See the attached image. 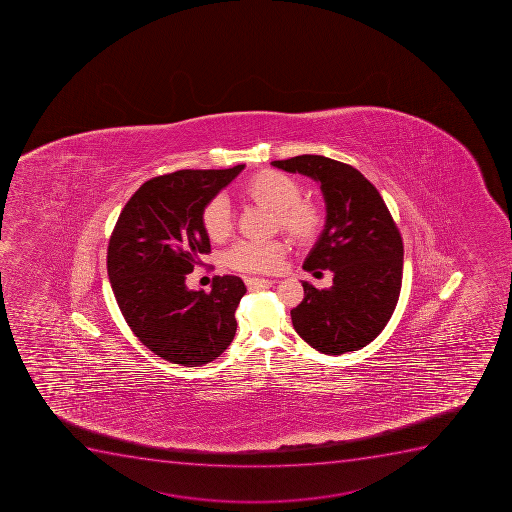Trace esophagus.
<instances>
[{"mask_svg":"<svg viewBox=\"0 0 512 512\" xmlns=\"http://www.w3.org/2000/svg\"><path fill=\"white\" fill-rule=\"evenodd\" d=\"M248 289H269L272 285L277 284L275 279H259V277H248L245 279Z\"/></svg>","mask_w":512,"mask_h":512,"instance_id":"1","label":"esophagus"}]
</instances>
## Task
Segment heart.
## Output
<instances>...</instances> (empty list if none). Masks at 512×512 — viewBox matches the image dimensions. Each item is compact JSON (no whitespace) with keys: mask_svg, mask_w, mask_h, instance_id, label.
<instances>
[{"mask_svg":"<svg viewBox=\"0 0 512 512\" xmlns=\"http://www.w3.org/2000/svg\"><path fill=\"white\" fill-rule=\"evenodd\" d=\"M243 192L253 202L277 212V222L282 232L287 233L300 245L314 242L322 225L324 210L312 198H302V185L287 173L265 170L248 180ZM203 230L212 242H223L232 233L233 222L230 203L223 195L213 197L203 207ZM287 253V243L274 240H252L235 245L228 260L235 269L243 272H275Z\"/></svg>","mask_w":512,"mask_h":512,"instance_id":"obj_1","label":"heart"}]
</instances>
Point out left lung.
<instances>
[{
    "label": "left lung",
    "instance_id": "left-lung-1",
    "mask_svg": "<svg viewBox=\"0 0 512 512\" xmlns=\"http://www.w3.org/2000/svg\"><path fill=\"white\" fill-rule=\"evenodd\" d=\"M272 165L320 183L327 207L324 232L304 270H332L334 284L319 290L302 282L304 300L290 312L295 332L322 354L362 349L384 330L399 300L404 264L399 228L377 188L347 163L300 155Z\"/></svg>",
    "mask_w": 512,
    "mask_h": 512
}]
</instances>
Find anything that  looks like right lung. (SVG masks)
<instances>
[{
    "label": "right lung",
    "mask_w": 512,
    "mask_h": 512,
    "mask_svg": "<svg viewBox=\"0 0 512 512\" xmlns=\"http://www.w3.org/2000/svg\"><path fill=\"white\" fill-rule=\"evenodd\" d=\"M243 167L152 178L133 193L113 228L107 269L118 307L138 340L172 364H208L237 332L235 310L247 292L242 279L217 275L210 294L188 290L185 279L210 253L203 207Z\"/></svg>",
    "instance_id": "obj_1"
}]
</instances>
